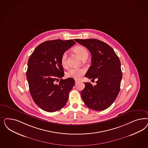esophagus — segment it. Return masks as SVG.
I'll return each instance as SVG.
<instances>
[{"mask_svg":"<svg viewBox=\"0 0 148 148\" xmlns=\"http://www.w3.org/2000/svg\"><path fill=\"white\" fill-rule=\"evenodd\" d=\"M79 82V81L78 80H77V79H75V83H76V84L77 83H78Z\"/></svg>","mask_w":148,"mask_h":148,"instance_id":"esophagus-1","label":"esophagus"}]
</instances>
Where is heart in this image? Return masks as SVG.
I'll list each match as a JSON object with an SVG mask.
<instances>
[{
	"instance_id": "heart-1",
	"label": "heart",
	"mask_w": 148,
	"mask_h": 148,
	"mask_svg": "<svg viewBox=\"0 0 148 148\" xmlns=\"http://www.w3.org/2000/svg\"><path fill=\"white\" fill-rule=\"evenodd\" d=\"M73 52L77 54L82 60L86 59L89 53L86 48L83 46H77L73 49ZM60 63L62 67L67 66V54L66 53H62L60 58ZM86 72L85 69L83 68H72L69 69L66 73V76L68 78H72L75 79H79Z\"/></svg>"
}]
</instances>
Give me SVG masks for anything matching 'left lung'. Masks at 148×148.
Instances as JSON below:
<instances>
[{
  "label": "left lung",
  "mask_w": 148,
  "mask_h": 148,
  "mask_svg": "<svg viewBox=\"0 0 148 148\" xmlns=\"http://www.w3.org/2000/svg\"><path fill=\"white\" fill-rule=\"evenodd\" d=\"M75 41L87 48L91 54V65L85 77L97 80L95 86L84 83L82 99L91 110H106L114 102L119 92L123 76L119 59L112 48L100 40L89 38Z\"/></svg>",
  "instance_id": "8db88e82"
}]
</instances>
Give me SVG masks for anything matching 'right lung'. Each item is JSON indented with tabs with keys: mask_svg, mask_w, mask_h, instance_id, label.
I'll use <instances>...</instances> for the list:
<instances>
[{
	"mask_svg": "<svg viewBox=\"0 0 148 148\" xmlns=\"http://www.w3.org/2000/svg\"><path fill=\"white\" fill-rule=\"evenodd\" d=\"M75 43L73 40L47 41L37 46L29 58L26 75L30 93L35 103L45 111L60 110L68 100L75 82L72 78L62 79L64 72L60 58ZM59 79V84H56Z\"/></svg>",
	"mask_w": 148,
	"mask_h": 148,
	"instance_id": "obj_1",
	"label": "right lung"
}]
</instances>
